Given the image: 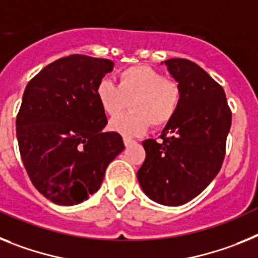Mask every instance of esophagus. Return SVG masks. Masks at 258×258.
Segmentation results:
<instances>
[{"label": "esophagus", "mask_w": 258, "mask_h": 258, "mask_svg": "<svg viewBox=\"0 0 258 258\" xmlns=\"http://www.w3.org/2000/svg\"><path fill=\"white\" fill-rule=\"evenodd\" d=\"M123 143H124V145H126V147H130V145H132L134 143H135V140H132V139H130V138H123Z\"/></svg>", "instance_id": "34e87169"}]
</instances>
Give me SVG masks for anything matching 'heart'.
<instances>
[{
  "label": "heart",
  "instance_id": "b5f03b06",
  "mask_svg": "<svg viewBox=\"0 0 258 258\" xmlns=\"http://www.w3.org/2000/svg\"><path fill=\"white\" fill-rule=\"evenodd\" d=\"M96 97L102 111L115 116L128 105L131 110L110 120L109 127L123 136H136L149 124L163 128L178 114L183 100L180 86L149 66L139 64L118 73V86L101 79L96 86Z\"/></svg>",
  "mask_w": 258,
  "mask_h": 258
}]
</instances>
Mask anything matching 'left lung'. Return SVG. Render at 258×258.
<instances>
[{"label": "left lung", "mask_w": 258, "mask_h": 258, "mask_svg": "<svg viewBox=\"0 0 258 258\" xmlns=\"http://www.w3.org/2000/svg\"><path fill=\"white\" fill-rule=\"evenodd\" d=\"M162 63L182 88V105L161 142H143L147 156L138 180L152 200L176 207L200 195L219 172L232 114L222 86L199 64L184 58Z\"/></svg>", "instance_id": "1"}]
</instances>
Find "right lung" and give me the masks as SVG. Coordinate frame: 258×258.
Returning <instances> with one entry per match:
<instances>
[{
	"instance_id": "obj_1",
	"label": "right lung",
	"mask_w": 258,
	"mask_h": 258,
	"mask_svg": "<svg viewBox=\"0 0 258 258\" xmlns=\"http://www.w3.org/2000/svg\"><path fill=\"white\" fill-rule=\"evenodd\" d=\"M110 59L62 57L44 67L24 89L17 139L31 182L58 205H75L97 191L107 165L124 149L107 124L96 86L113 70Z\"/></svg>"
}]
</instances>
